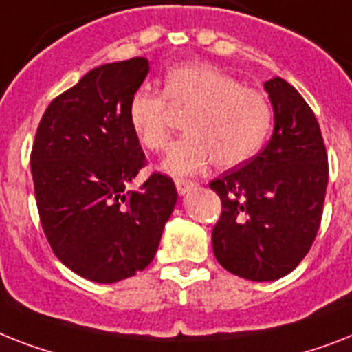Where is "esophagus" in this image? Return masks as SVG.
Returning <instances> with one entry per match:
<instances>
[{
    "instance_id": "obj_1",
    "label": "esophagus",
    "mask_w": 352,
    "mask_h": 352,
    "mask_svg": "<svg viewBox=\"0 0 352 352\" xmlns=\"http://www.w3.org/2000/svg\"><path fill=\"white\" fill-rule=\"evenodd\" d=\"M175 186H177V191H179L181 195H184V193H188V191L195 188L197 182L191 181V179H177Z\"/></svg>"
}]
</instances>
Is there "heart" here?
<instances>
[{"label":"heart","mask_w":352,"mask_h":352,"mask_svg":"<svg viewBox=\"0 0 352 352\" xmlns=\"http://www.w3.org/2000/svg\"><path fill=\"white\" fill-rule=\"evenodd\" d=\"M191 110L186 135L173 142L162 161L170 175H190L213 159L219 168H235L258 153L273 126L270 99L242 87L217 67L193 63L171 68L162 94L137 90L128 102V122L142 148L161 151L171 135L170 108Z\"/></svg>","instance_id":"b5f03b06"}]
</instances>
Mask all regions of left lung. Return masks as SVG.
<instances>
[{"label":"left lung","mask_w":352,"mask_h":352,"mask_svg":"<svg viewBox=\"0 0 352 352\" xmlns=\"http://www.w3.org/2000/svg\"><path fill=\"white\" fill-rule=\"evenodd\" d=\"M275 130L258 155L210 182L222 213L211 231L213 253L230 273L255 282L285 276L318 233L329 164L315 113L289 82H264Z\"/></svg>","instance_id":"left-lung-1"}]
</instances>
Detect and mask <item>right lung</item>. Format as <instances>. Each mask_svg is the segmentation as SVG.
Wrapping results in <instances>:
<instances>
[{"label":"right lung","instance_id":"1","mask_svg":"<svg viewBox=\"0 0 352 352\" xmlns=\"http://www.w3.org/2000/svg\"><path fill=\"white\" fill-rule=\"evenodd\" d=\"M144 57L108 63L57 96L30 153L43 231L54 255L82 278L111 284L148 267L175 208L171 177L151 173L128 122V102L146 79Z\"/></svg>","mask_w":352,"mask_h":352}]
</instances>
